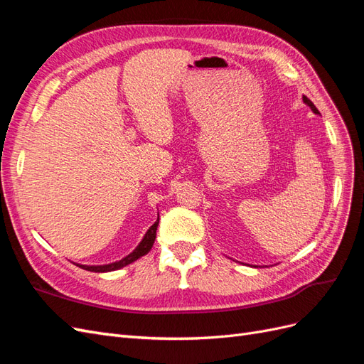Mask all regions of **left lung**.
<instances>
[{"instance_id": "obj_1", "label": "left lung", "mask_w": 364, "mask_h": 364, "mask_svg": "<svg viewBox=\"0 0 364 364\" xmlns=\"http://www.w3.org/2000/svg\"><path fill=\"white\" fill-rule=\"evenodd\" d=\"M302 100H304V103H305L306 106H310V109H311V111H313L314 114H318V111H317V107H316V106L313 105V102L310 100V98H306V97L304 95V97H302Z\"/></svg>"}]
</instances>
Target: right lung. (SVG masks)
Here are the masks:
<instances>
[{
    "instance_id": "add662e5",
    "label": "right lung",
    "mask_w": 364,
    "mask_h": 364,
    "mask_svg": "<svg viewBox=\"0 0 364 364\" xmlns=\"http://www.w3.org/2000/svg\"><path fill=\"white\" fill-rule=\"evenodd\" d=\"M158 225H159V214H158V220L149 228L144 238L141 240V243L136 246V249L134 252H130L129 255L124 257L123 259L111 262V264H103V266H85V264H75V266H79L80 269H85L87 272H95V273H105V272H114V270H118V269H123V267L127 266V264H132L134 261L139 259L141 257L147 255V253L150 252L153 243H155Z\"/></svg>"
}]
</instances>
